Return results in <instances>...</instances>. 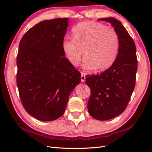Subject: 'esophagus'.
Wrapping results in <instances>:
<instances>
[{"label":"esophagus","mask_w":152,"mask_h":152,"mask_svg":"<svg viewBox=\"0 0 152 152\" xmlns=\"http://www.w3.org/2000/svg\"><path fill=\"white\" fill-rule=\"evenodd\" d=\"M86 80V74L84 72H81V81L82 82H84Z\"/></svg>","instance_id":"34e87169"}]
</instances>
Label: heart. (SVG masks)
Wrapping results in <instances>:
<instances>
[{
	"instance_id": "obj_1",
	"label": "heart",
	"mask_w": 152,
	"mask_h": 152,
	"mask_svg": "<svg viewBox=\"0 0 152 152\" xmlns=\"http://www.w3.org/2000/svg\"><path fill=\"white\" fill-rule=\"evenodd\" d=\"M73 38L64 39L63 52L74 66H78L83 56L82 67L86 70L104 71L116 60L119 48L117 32L95 21H85L76 25L72 31Z\"/></svg>"
}]
</instances>
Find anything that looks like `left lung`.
I'll list each match as a JSON object with an SVG mask.
<instances>
[{"label": "left lung", "mask_w": 152, "mask_h": 152, "mask_svg": "<svg viewBox=\"0 0 152 152\" xmlns=\"http://www.w3.org/2000/svg\"><path fill=\"white\" fill-rule=\"evenodd\" d=\"M99 20L110 23L119 37L114 63L100 74L86 76L91 89L88 112L93 118L104 121L121 114L127 107L135 86L138 62L134 40L121 23L114 18Z\"/></svg>", "instance_id": "1"}]
</instances>
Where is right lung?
Here are the masks:
<instances>
[{"instance_id": "right-lung-1", "label": "right lung", "mask_w": 152, "mask_h": 152, "mask_svg": "<svg viewBox=\"0 0 152 152\" xmlns=\"http://www.w3.org/2000/svg\"><path fill=\"white\" fill-rule=\"evenodd\" d=\"M69 18L44 20L31 28L19 42L17 85L25 110L40 121L63 115L81 74L65 57L62 43Z\"/></svg>"}]
</instances>
